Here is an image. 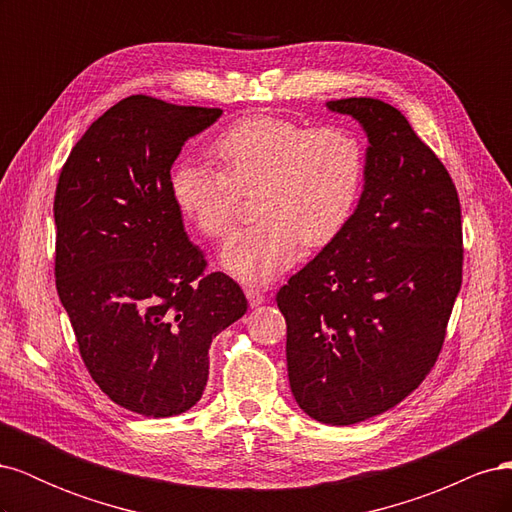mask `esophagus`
<instances>
[{
  "mask_svg": "<svg viewBox=\"0 0 512 512\" xmlns=\"http://www.w3.org/2000/svg\"><path fill=\"white\" fill-rule=\"evenodd\" d=\"M245 297L252 307H258L262 301H265V294H262L258 288H245Z\"/></svg>",
  "mask_w": 512,
  "mask_h": 512,
  "instance_id": "esophagus-1",
  "label": "esophagus"
}]
</instances>
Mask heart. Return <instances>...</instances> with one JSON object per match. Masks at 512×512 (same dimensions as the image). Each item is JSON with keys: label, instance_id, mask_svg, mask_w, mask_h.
Instances as JSON below:
<instances>
[{"label": "heart", "instance_id": "1", "mask_svg": "<svg viewBox=\"0 0 512 512\" xmlns=\"http://www.w3.org/2000/svg\"><path fill=\"white\" fill-rule=\"evenodd\" d=\"M218 168L181 162L170 196L200 235L220 239L241 196L254 194L252 226L232 232L220 265L243 284H267L297 262L301 247L322 250L342 237L365 181L361 138L344 126L312 128L284 117H247L211 145Z\"/></svg>", "mask_w": 512, "mask_h": 512}]
</instances>
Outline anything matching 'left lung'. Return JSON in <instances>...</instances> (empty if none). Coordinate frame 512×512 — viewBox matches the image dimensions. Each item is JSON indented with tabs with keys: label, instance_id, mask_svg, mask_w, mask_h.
I'll list each match as a JSON object with an SVG mask.
<instances>
[{
	"label": "left lung",
	"instance_id": "8db88e82",
	"mask_svg": "<svg viewBox=\"0 0 512 512\" xmlns=\"http://www.w3.org/2000/svg\"><path fill=\"white\" fill-rule=\"evenodd\" d=\"M367 134L352 222L277 292L288 380L305 414L354 425L404 401L436 365L461 288L463 235L446 166L395 106L331 100Z\"/></svg>",
	"mask_w": 512,
	"mask_h": 512
}]
</instances>
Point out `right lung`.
<instances>
[{"instance_id":"add662e5","label":"right lung","mask_w":512,"mask_h":512,"mask_svg":"<svg viewBox=\"0 0 512 512\" xmlns=\"http://www.w3.org/2000/svg\"><path fill=\"white\" fill-rule=\"evenodd\" d=\"M222 115L130 96L91 123L55 190V286L87 371L117 406L173 416L203 397L211 339L247 312L170 196L183 143Z\"/></svg>"}]
</instances>
